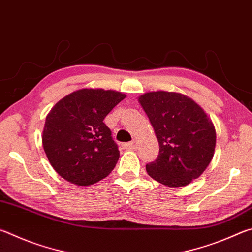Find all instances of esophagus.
<instances>
[{
	"mask_svg": "<svg viewBox=\"0 0 252 252\" xmlns=\"http://www.w3.org/2000/svg\"><path fill=\"white\" fill-rule=\"evenodd\" d=\"M122 147L125 149H138V141H136V140H133L132 142L122 144Z\"/></svg>",
	"mask_w": 252,
	"mask_h": 252,
	"instance_id": "1",
	"label": "esophagus"
}]
</instances>
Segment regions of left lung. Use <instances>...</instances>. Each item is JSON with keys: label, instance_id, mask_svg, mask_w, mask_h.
<instances>
[{"label": "left lung", "instance_id": "obj_1", "mask_svg": "<svg viewBox=\"0 0 252 252\" xmlns=\"http://www.w3.org/2000/svg\"><path fill=\"white\" fill-rule=\"evenodd\" d=\"M159 141V156L146 165L156 181L185 187L199 178L215 153L216 130L206 112L177 92H147L139 96Z\"/></svg>", "mask_w": 252, "mask_h": 252}]
</instances>
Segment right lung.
<instances>
[{"instance_id":"obj_1","label":"right lung","mask_w":252,"mask_h":252,"mask_svg":"<svg viewBox=\"0 0 252 252\" xmlns=\"http://www.w3.org/2000/svg\"><path fill=\"white\" fill-rule=\"evenodd\" d=\"M125 97L112 90L81 89L51 109L42 143L51 165L63 179L91 186L114 169L120 151L103 120Z\"/></svg>"}]
</instances>
